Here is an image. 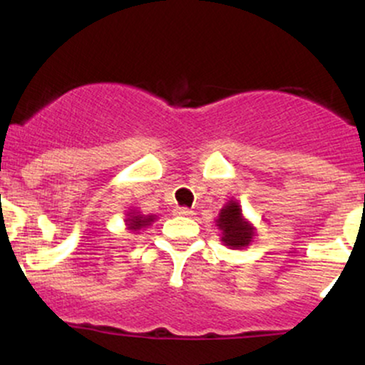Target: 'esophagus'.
Masks as SVG:
<instances>
[{
  "instance_id": "obj_1",
  "label": "esophagus",
  "mask_w": 365,
  "mask_h": 365,
  "mask_svg": "<svg viewBox=\"0 0 365 365\" xmlns=\"http://www.w3.org/2000/svg\"><path fill=\"white\" fill-rule=\"evenodd\" d=\"M175 212H177L178 216H183V217H190L192 215H194V211H190L188 207H178Z\"/></svg>"
}]
</instances>
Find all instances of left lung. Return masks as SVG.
Segmentation results:
<instances>
[{
    "label": "left lung",
    "mask_w": 365,
    "mask_h": 365,
    "mask_svg": "<svg viewBox=\"0 0 365 365\" xmlns=\"http://www.w3.org/2000/svg\"><path fill=\"white\" fill-rule=\"evenodd\" d=\"M216 226L221 232V242L233 250H242L254 242L255 226L242 212V206L237 200H230L221 207L216 217Z\"/></svg>",
    "instance_id": "1"
}]
</instances>
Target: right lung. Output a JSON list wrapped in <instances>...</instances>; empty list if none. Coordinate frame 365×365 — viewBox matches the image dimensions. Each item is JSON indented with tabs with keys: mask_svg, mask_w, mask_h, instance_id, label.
Segmentation results:
<instances>
[{
	"mask_svg": "<svg viewBox=\"0 0 365 365\" xmlns=\"http://www.w3.org/2000/svg\"><path fill=\"white\" fill-rule=\"evenodd\" d=\"M158 217L156 215H142V212L139 211V209L132 207L128 209L127 211V217H125V225H127V230H130V232L133 233H139L140 230L148 228V226H150L156 221Z\"/></svg>",
	"mask_w": 365,
	"mask_h": 365,
	"instance_id": "right-lung-1",
	"label": "right lung"
}]
</instances>
